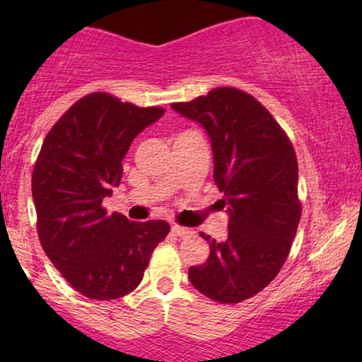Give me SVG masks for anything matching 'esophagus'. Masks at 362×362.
Here are the masks:
<instances>
[{
    "mask_svg": "<svg viewBox=\"0 0 362 362\" xmlns=\"http://www.w3.org/2000/svg\"><path fill=\"white\" fill-rule=\"evenodd\" d=\"M171 232L177 237H189V235L194 234L192 229H187V227H181V226H176V224L171 227Z\"/></svg>",
    "mask_w": 362,
    "mask_h": 362,
    "instance_id": "1",
    "label": "esophagus"
}]
</instances>
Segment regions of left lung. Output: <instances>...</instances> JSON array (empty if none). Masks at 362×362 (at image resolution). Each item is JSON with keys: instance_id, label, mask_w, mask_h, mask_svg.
Here are the masks:
<instances>
[{"instance_id": "obj_1", "label": "left lung", "mask_w": 362, "mask_h": 362, "mask_svg": "<svg viewBox=\"0 0 362 362\" xmlns=\"http://www.w3.org/2000/svg\"><path fill=\"white\" fill-rule=\"evenodd\" d=\"M171 108L209 136L229 216L226 240L201 232L211 254L191 267L189 280L211 300L239 303L264 290L290 254L301 214L293 146L269 110L239 88H214Z\"/></svg>"}]
</instances>
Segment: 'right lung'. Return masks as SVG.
Wrapping results in <instances>:
<instances>
[{"mask_svg":"<svg viewBox=\"0 0 362 362\" xmlns=\"http://www.w3.org/2000/svg\"><path fill=\"white\" fill-rule=\"evenodd\" d=\"M163 113L160 107L88 93L42 143L33 171L39 240L64 279L92 300H115L135 290L170 232L166 221L132 222L102 207L120 185L132 141Z\"/></svg>","mask_w":362,"mask_h":362,"instance_id":"add662e5","label":"right lung"}]
</instances>
